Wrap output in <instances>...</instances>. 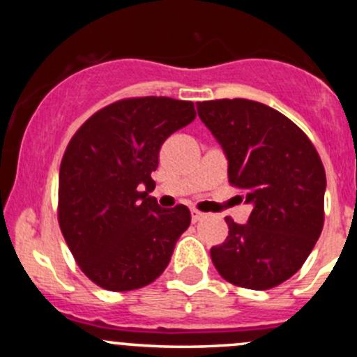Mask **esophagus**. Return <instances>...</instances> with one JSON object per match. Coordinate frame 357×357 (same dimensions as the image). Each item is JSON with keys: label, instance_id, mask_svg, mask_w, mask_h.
<instances>
[{"label": "esophagus", "instance_id": "esophagus-1", "mask_svg": "<svg viewBox=\"0 0 357 357\" xmlns=\"http://www.w3.org/2000/svg\"><path fill=\"white\" fill-rule=\"evenodd\" d=\"M202 218H204V214H202V212H199V211H192V221H193V222L200 221Z\"/></svg>", "mask_w": 357, "mask_h": 357}]
</instances>
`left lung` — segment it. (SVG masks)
<instances>
[{
    "label": "left lung",
    "mask_w": 357,
    "mask_h": 357,
    "mask_svg": "<svg viewBox=\"0 0 357 357\" xmlns=\"http://www.w3.org/2000/svg\"><path fill=\"white\" fill-rule=\"evenodd\" d=\"M228 157L229 185L252 204L247 225L225 218L228 236L211 248L226 282L269 290L294 276L325 222L326 174L311 139L278 110L252 100L197 103Z\"/></svg>",
    "instance_id": "8db88e82"
}]
</instances>
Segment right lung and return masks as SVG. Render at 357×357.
I'll use <instances>...</instances> for the list:
<instances>
[{
  "label": "right lung",
  "instance_id": "add662e5",
  "mask_svg": "<svg viewBox=\"0 0 357 357\" xmlns=\"http://www.w3.org/2000/svg\"><path fill=\"white\" fill-rule=\"evenodd\" d=\"M192 102L124 98L93 114L68 142L59 176V225L81 271L102 289L155 282L190 226L186 205L149 193L169 136L195 119Z\"/></svg>",
  "mask_w": 357,
  "mask_h": 357
}]
</instances>
